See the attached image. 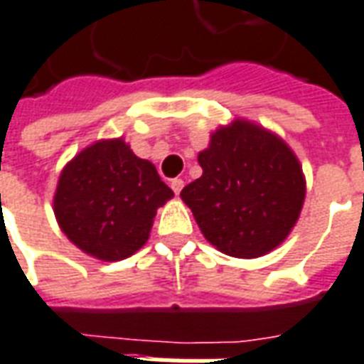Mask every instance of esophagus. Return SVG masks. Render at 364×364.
Listing matches in <instances>:
<instances>
[{
    "label": "esophagus",
    "mask_w": 364,
    "mask_h": 364,
    "mask_svg": "<svg viewBox=\"0 0 364 364\" xmlns=\"http://www.w3.org/2000/svg\"><path fill=\"white\" fill-rule=\"evenodd\" d=\"M171 188L174 190V193L178 196V193L182 192V188H184V180H182V178H172L171 180Z\"/></svg>",
    "instance_id": "esophagus-1"
}]
</instances>
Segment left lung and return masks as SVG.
I'll return each instance as SVG.
<instances>
[{
    "mask_svg": "<svg viewBox=\"0 0 364 364\" xmlns=\"http://www.w3.org/2000/svg\"><path fill=\"white\" fill-rule=\"evenodd\" d=\"M198 161L203 174L180 198L218 251L253 259L282 244L301 211L305 180L280 138L236 120L213 134Z\"/></svg>",
    "mask_w": 364,
    "mask_h": 364,
    "instance_id": "8db88e82",
    "label": "left lung"
}]
</instances>
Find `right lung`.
Instances as JSON below:
<instances>
[{
    "label": "right lung",
    "instance_id": "add662e5",
    "mask_svg": "<svg viewBox=\"0 0 364 364\" xmlns=\"http://www.w3.org/2000/svg\"><path fill=\"white\" fill-rule=\"evenodd\" d=\"M172 196L149 161L122 140H107L63 168L53 209L76 247L101 261H120L146 244L155 213Z\"/></svg>",
    "mask_w": 364,
    "mask_h": 364
}]
</instances>
